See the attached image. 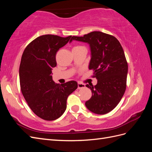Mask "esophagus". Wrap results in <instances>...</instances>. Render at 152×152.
Returning <instances> with one entry per match:
<instances>
[{
    "label": "esophagus",
    "instance_id": "34e87169",
    "mask_svg": "<svg viewBox=\"0 0 152 152\" xmlns=\"http://www.w3.org/2000/svg\"><path fill=\"white\" fill-rule=\"evenodd\" d=\"M85 87H86V86H85L84 84L80 83V82H79V83H78V89H81L82 88H84Z\"/></svg>",
    "mask_w": 152,
    "mask_h": 152
}]
</instances>
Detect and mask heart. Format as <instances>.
<instances>
[{
	"mask_svg": "<svg viewBox=\"0 0 152 152\" xmlns=\"http://www.w3.org/2000/svg\"><path fill=\"white\" fill-rule=\"evenodd\" d=\"M80 47H82V46H81V45H77V46L74 47L73 48H80Z\"/></svg>",
	"mask_w": 152,
	"mask_h": 152,
	"instance_id": "heart-1",
	"label": "heart"
}]
</instances>
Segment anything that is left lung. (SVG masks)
<instances>
[{
    "label": "left lung",
    "mask_w": 152,
    "mask_h": 152,
    "mask_svg": "<svg viewBox=\"0 0 152 152\" xmlns=\"http://www.w3.org/2000/svg\"><path fill=\"white\" fill-rule=\"evenodd\" d=\"M72 40L89 44V69L98 79L96 86H86L92 91L86 107L96 114L107 113L117 107L126 89L128 65L122 45L114 36L98 31L83 37L73 36L70 42Z\"/></svg>",
    "instance_id": "left-lung-1"
}]
</instances>
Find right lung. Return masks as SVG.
Masks as SVG:
<instances>
[{"label":"right lung","instance_id":"add662e5","mask_svg":"<svg viewBox=\"0 0 152 152\" xmlns=\"http://www.w3.org/2000/svg\"><path fill=\"white\" fill-rule=\"evenodd\" d=\"M72 39L54 35L38 37L27 45L20 65L21 93L30 109L45 121L60 117L66 108L68 96L78 87L74 80L62 84L52 79V69L56 66L58 50Z\"/></svg>","mask_w":152,"mask_h":152}]
</instances>
